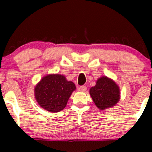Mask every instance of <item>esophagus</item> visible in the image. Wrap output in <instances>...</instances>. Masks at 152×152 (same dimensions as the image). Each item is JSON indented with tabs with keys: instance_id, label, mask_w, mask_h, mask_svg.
Returning a JSON list of instances; mask_svg holds the SVG:
<instances>
[{
	"instance_id": "obj_1",
	"label": "esophagus",
	"mask_w": 152,
	"mask_h": 152,
	"mask_svg": "<svg viewBox=\"0 0 152 152\" xmlns=\"http://www.w3.org/2000/svg\"><path fill=\"white\" fill-rule=\"evenodd\" d=\"M87 90V88L86 86H81L78 87V91L82 92H85Z\"/></svg>"
}]
</instances>
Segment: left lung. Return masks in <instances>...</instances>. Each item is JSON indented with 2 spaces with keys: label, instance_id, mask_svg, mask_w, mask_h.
Returning <instances> with one entry per match:
<instances>
[{
  "label": "left lung",
  "instance_id": "8db88e82",
  "mask_svg": "<svg viewBox=\"0 0 152 152\" xmlns=\"http://www.w3.org/2000/svg\"><path fill=\"white\" fill-rule=\"evenodd\" d=\"M90 94L100 110L115 106L120 99L119 86L107 76L97 80L96 85L90 89Z\"/></svg>",
  "mask_w": 152,
  "mask_h": 152
}]
</instances>
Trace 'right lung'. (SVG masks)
Here are the masks:
<instances>
[{"instance_id":"add662e5","label":"right lung","mask_w":152,"mask_h":152,"mask_svg":"<svg viewBox=\"0 0 152 152\" xmlns=\"http://www.w3.org/2000/svg\"><path fill=\"white\" fill-rule=\"evenodd\" d=\"M76 90L74 82L61 74H49L35 87V97L39 106L51 113L60 112L66 107L69 98Z\"/></svg>"}]
</instances>
